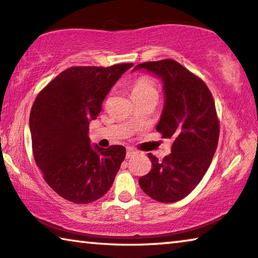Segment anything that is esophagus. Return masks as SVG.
Segmentation results:
<instances>
[{
	"instance_id": "34e87169",
	"label": "esophagus",
	"mask_w": 258,
	"mask_h": 258,
	"mask_svg": "<svg viewBox=\"0 0 258 258\" xmlns=\"http://www.w3.org/2000/svg\"><path fill=\"white\" fill-rule=\"evenodd\" d=\"M137 154V152L135 150H133V149H128L126 150V158H132V157H134Z\"/></svg>"
}]
</instances>
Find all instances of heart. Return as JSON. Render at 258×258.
Here are the masks:
<instances>
[{
  "label": "heart",
  "mask_w": 258,
  "mask_h": 258,
  "mask_svg": "<svg viewBox=\"0 0 258 258\" xmlns=\"http://www.w3.org/2000/svg\"><path fill=\"white\" fill-rule=\"evenodd\" d=\"M130 93H132L133 99L144 98L149 95L158 96V87L152 78L140 76L135 78V80L130 85Z\"/></svg>",
  "instance_id": "1"
}]
</instances>
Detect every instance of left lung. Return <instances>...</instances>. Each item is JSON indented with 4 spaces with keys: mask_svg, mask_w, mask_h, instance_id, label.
<instances>
[{
    "mask_svg": "<svg viewBox=\"0 0 258 258\" xmlns=\"http://www.w3.org/2000/svg\"><path fill=\"white\" fill-rule=\"evenodd\" d=\"M162 78L165 104L157 132L172 138L171 154L163 160L149 154L150 172L140 178L145 194L159 203H175L188 196L210 167L218 147L220 123L207 85L173 59L135 66Z\"/></svg>",
    "mask_w": 258,
    "mask_h": 258,
    "instance_id": "obj_1",
    "label": "left lung"
}]
</instances>
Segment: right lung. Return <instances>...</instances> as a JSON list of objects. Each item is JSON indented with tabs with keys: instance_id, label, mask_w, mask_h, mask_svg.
I'll return each mask as SVG.
<instances>
[{
	"instance_id": "add662e5",
	"label": "right lung",
	"mask_w": 258,
	"mask_h": 258,
	"mask_svg": "<svg viewBox=\"0 0 258 258\" xmlns=\"http://www.w3.org/2000/svg\"><path fill=\"white\" fill-rule=\"evenodd\" d=\"M132 66L70 67L48 83L32 104L29 122L35 162L47 185L71 203L89 204L103 197L125 158L123 145L93 148L88 124Z\"/></svg>"
}]
</instances>
